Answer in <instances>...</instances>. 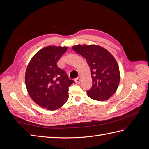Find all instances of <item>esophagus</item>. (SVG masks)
Returning a JSON list of instances; mask_svg holds the SVG:
<instances>
[{"instance_id": "esophagus-1", "label": "esophagus", "mask_w": 149, "mask_h": 149, "mask_svg": "<svg viewBox=\"0 0 149 149\" xmlns=\"http://www.w3.org/2000/svg\"><path fill=\"white\" fill-rule=\"evenodd\" d=\"M80 81H81V77H80V76H79L77 78H76V79H75V82H76V83L79 84V83H80Z\"/></svg>"}]
</instances>
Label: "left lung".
<instances>
[{
  "label": "left lung",
  "instance_id": "1",
  "mask_svg": "<svg viewBox=\"0 0 149 149\" xmlns=\"http://www.w3.org/2000/svg\"><path fill=\"white\" fill-rule=\"evenodd\" d=\"M72 48L86 60L90 67L93 86L88 90V96L100 101L109 99L116 93L120 81L119 66L114 57L96 45H78Z\"/></svg>",
  "mask_w": 149,
  "mask_h": 149
}]
</instances>
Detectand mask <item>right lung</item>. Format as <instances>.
<instances>
[{"label": "right lung", "instance_id": "right-lung-1", "mask_svg": "<svg viewBox=\"0 0 149 149\" xmlns=\"http://www.w3.org/2000/svg\"><path fill=\"white\" fill-rule=\"evenodd\" d=\"M66 47L47 46L31 58L25 72V84L30 97L43 108L59 109L69 97L68 88L74 83L57 62Z\"/></svg>", "mask_w": 149, "mask_h": 149}]
</instances>
